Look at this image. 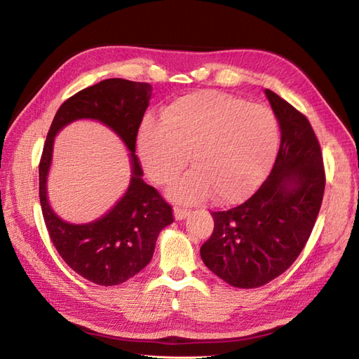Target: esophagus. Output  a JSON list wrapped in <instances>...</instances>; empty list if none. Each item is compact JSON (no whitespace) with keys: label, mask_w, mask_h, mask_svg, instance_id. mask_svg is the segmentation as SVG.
Returning <instances> with one entry per match:
<instances>
[{"label":"esophagus","mask_w":359,"mask_h":359,"mask_svg":"<svg viewBox=\"0 0 359 359\" xmlns=\"http://www.w3.org/2000/svg\"><path fill=\"white\" fill-rule=\"evenodd\" d=\"M188 215H189V210H187V208H180V207H175L174 208V217H175V220L185 219Z\"/></svg>","instance_id":"esophagus-1"}]
</instances>
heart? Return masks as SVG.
<instances>
[{
  "mask_svg": "<svg viewBox=\"0 0 359 359\" xmlns=\"http://www.w3.org/2000/svg\"><path fill=\"white\" fill-rule=\"evenodd\" d=\"M279 142V121L270 108L210 90L180 97L162 120L144 121L137 148L160 185L172 184L191 156L196 170L171 189L172 199L196 203L212 194L219 203H238L269 175Z\"/></svg>",
  "mask_w": 359,
  "mask_h": 359,
  "instance_id": "b5f03b06",
  "label": "heart"
}]
</instances>
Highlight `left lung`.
I'll use <instances>...</instances> for the list:
<instances>
[{
  "mask_svg": "<svg viewBox=\"0 0 359 359\" xmlns=\"http://www.w3.org/2000/svg\"><path fill=\"white\" fill-rule=\"evenodd\" d=\"M280 126L273 170L248 201L211 212L215 230L201 247L208 269L238 288H257L280 276L306 247L321 208L325 171L309 118L265 89Z\"/></svg>",
  "mask_w": 359,
  "mask_h": 359,
  "instance_id": "8db88e82",
  "label": "left lung"
}]
</instances>
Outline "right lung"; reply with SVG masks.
I'll return each mask as SVG.
<instances>
[{
    "instance_id": "right-lung-1",
    "label": "right lung",
    "mask_w": 359,
    "mask_h": 359,
    "mask_svg": "<svg viewBox=\"0 0 359 359\" xmlns=\"http://www.w3.org/2000/svg\"><path fill=\"white\" fill-rule=\"evenodd\" d=\"M149 83L108 79L89 86L60 106L40 158V203L53 247L71 269L97 285L123 284L142 271L154 255L158 233L170 225L172 207L156 188L142 180L135 156L139 128L151 98ZM79 118H94L116 130L132 151L133 177L128 191L108 215L86 226H72L55 216L45 197L53 137Z\"/></svg>"
}]
</instances>
